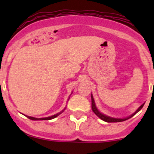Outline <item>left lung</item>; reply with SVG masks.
<instances>
[{"label": "left lung", "instance_id": "8db88e82", "mask_svg": "<svg viewBox=\"0 0 154 154\" xmlns=\"http://www.w3.org/2000/svg\"><path fill=\"white\" fill-rule=\"evenodd\" d=\"M91 109H92V111L94 112V114H95L96 116H98V117L100 118L101 120L104 121V122H124V121L127 120V119H130L131 117H133V116H134V115H136V113L140 111V110L142 109V107H143L144 104V103H143L142 105H141V106L139 107V109H138L136 110V111L133 114H132L131 116H130L129 117L126 118V119H116V118L109 117V116H106V115L102 114L101 112H100L98 111V109H97V107H96V105H95V103H94V98H93V96L91 95Z\"/></svg>", "mask_w": 154, "mask_h": 154}]
</instances>
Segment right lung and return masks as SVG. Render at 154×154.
<instances>
[{"mask_svg": "<svg viewBox=\"0 0 154 154\" xmlns=\"http://www.w3.org/2000/svg\"><path fill=\"white\" fill-rule=\"evenodd\" d=\"M69 98H70V97H69ZM69 98H68V99H69ZM66 108H65L64 109H63V110H62V111L60 112L57 113V114H56V115H54V116H50V117H47V118H42V119H37V118L31 117V116H26V117H27V118H28L29 119H30V120H33V121H39V120H51V119H54V118L57 117V116H60V115L61 114V113H63V112H64V110L66 109Z\"/></svg>", "mask_w": 154, "mask_h": 154, "instance_id": "obj_1", "label": "right lung"}]
</instances>
